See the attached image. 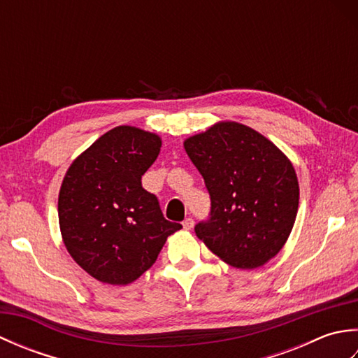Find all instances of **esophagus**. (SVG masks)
Returning <instances> with one entry per match:
<instances>
[{
	"mask_svg": "<svg viewBox=\"0 0 358 358\" xmlns=\"http://www.w3.org/2000/svg\"><path fill=\"white\" fill-rule=\"evenodd\" d=\"M183 227H185V229H192V227H194V218H191V217L186 218L185 222H183Z\"/></svg>",
	"mask_w": 358,
	"mask_h": 358,
	"instance_id": "34e87169",
	"label": "esophagus"
}]
</instances>
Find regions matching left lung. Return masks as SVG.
<instances>
[{
  "instance_id": "1",
  "label": "left lung",
  "mask_w": 358,
  "mask_h": 358,
  "mask_svg": "<svg viewBox=\"0 0 358 358\" xmlns=\"http://www.w3.org/2000/svg\"><path fill=\"white\" fill-rule=\"evenodd\" d=\"M210 196L209 217L195 224L212 252L240 269L269 262L283 248L299 209L291 162L262 134L218 123L185 141Z\"/></svg>"
}]
</instances>
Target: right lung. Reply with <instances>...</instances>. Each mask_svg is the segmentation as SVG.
I'll return each instance as SVG.
<instances>
[{
	"label": "right lung",
	"instance_id": "right-lung-1",
	"mask_svg": "<svg viewBox=\"0 0 358 358\" xmlns=\"http://www.w3.org/2000/svg\"><path fill=\"white\" fill-rule=\"evenodd\" d=\"M162 148L159 136L118 126L75 159L58 196V218L72 258L94 278L127 285L155 263L167 237L181 229L166 220L141 177Z\"/></svg>",
	"mask_w": 358,
	"mask_h": 358
}]
</instances>
